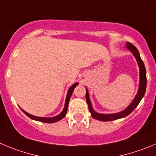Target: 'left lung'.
<instances>
[{"instance_id":"obj_1","label":"left lung","mask_w":156,"mask_h":156,"mask_svg":"<svg viewBox=\"0 0 156 156\" xmlns=\"http://www.w3.org/2000/svg\"><path fill=\"white\" fill-rule=\"evenodd\" d=\"M126 48L133 54L134 57L135 58L136 61L138 62V65L139 68V90L138 92L134 98L133 101L131 102V104L124 109L123 111L120 112L118 113H114V114H101V113L96 112L93 109L92 105H91V100L89 98V94H88V88H86V94H85V98H86L87 103H88V108L91 112V116L94 118V119L97 120L102 121V122H108V121H113L117 120V119H122V118H125L127 115H129L130 113L132 112L134 109L137 107L138 105L139 104L142 98H143L144 94H145V90H146V85H147V78H146V71H145V65H144L143 62L141 59L140 55L138 51V49L134 46L132 44L127 42L126 44Z\"/></svg>"}]
</instances>
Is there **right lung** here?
Returning a JSON list of instances; mask_svg holds the SVG:
<instances>
[{"label":"right lung","instance_id":"right-lung-1","mask_svg":"<svg viewBox=\"0 0 156 156\" xmlns=\"http://www.w3.org/2000/svg\"><path fill=\"white\" fill-rule=\"evenodd\" d=\"M78 85V83H75L74 85H71V87L68 89V93H67V96H66V99H65V107H64L63 111L60 113L58 115L55 116V117H51V118H44V117H37V116H34L32 115L29 114L27 113V112H25L24 110H23L22 108H21L23 112L27 116H28L30 119H33V120L35 121H38V122H45V123H54V122H57L58 121L62 120L67 114V111H68V103H69V100L70 98H71V94L73 93L74 89H75V87Z\"/></svg>","mask_w":156,"mask_h":156}]
</instances>
